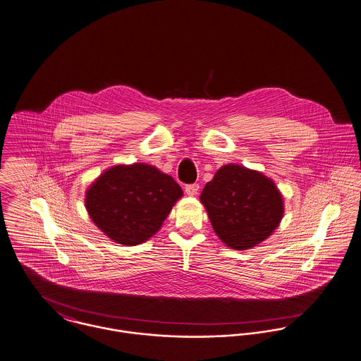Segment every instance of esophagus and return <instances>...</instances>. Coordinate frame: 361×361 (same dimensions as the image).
Wrapping results in <instances>:
<instances>
[{
    "label": "esophagus",
    "mask_w": 361,
    "mask_h": 361,
    "mask_svg": "<svg viewBox=\"0 0 361 361\" xmlns=\"http://www.w3.org/2000/svg\"><path fill=\"white\" fill-rule=\"evenodd\" d=\"M198 189H200L198 183H193V185H186V188H185V192H186V195H188V196H196L197 193H198Z\"/></svg>",
    "instance_id": "34e87169"
}]
</instances>
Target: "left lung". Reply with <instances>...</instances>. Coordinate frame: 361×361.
I'll use <instances>...</instances> for the list:
<instances>
[{
    "label": "left lung",
    "instance_id": "left-lung-1",
    "mask_svg": "<svg viewBox=\"0 0 361 361\" xmlns=\"http://www.w3.org/2000/svg\"><path fill=\"white\" fill-rule=\"evenodd\" d=\"M216 235L231 250L257 247L279 228L284 198L262 172L222 165L200 196Z\"/></svg>",
    "mask_w": 361,
    "mask_h": 361
}]
</instances>
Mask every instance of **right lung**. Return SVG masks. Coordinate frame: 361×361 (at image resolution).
<instances>
[{"label": "right lung", "instance_id": "add662e5", "mask_svg": "<svg viewBox=\"0 0 361 361\" xmlns=\"http://www.w3.org/2000/svg\"><path fill=\"white\" fill-rule=\"evenodd\" d=\"M183 196L172 176L143 163L113 165L85 192L92 222L110 240L137 245L153 237Z\"/></svg>", "mask_w": 361, "mask_h": 361}]
</instances>
